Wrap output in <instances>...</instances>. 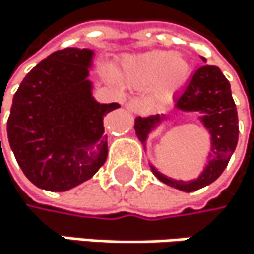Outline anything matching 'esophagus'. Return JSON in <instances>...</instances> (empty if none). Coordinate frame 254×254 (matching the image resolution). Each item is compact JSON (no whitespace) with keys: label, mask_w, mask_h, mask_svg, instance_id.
<instances>
[{"label":"esophagus","mask_w":254,"mask_h":254,"mask_svg":"<svg viewBox=\"0 0 254 254\" xmlns=\"http://www.w3.org/2000/svg\"><path fill=\"white\" fill-rule=\"evenodd\" d=\"M126 107H128V110L134 114H141L144 111V102L138 98L135 99H131L128 104H126Z\"/></svg>","instance_id":"1"}]
</instances>
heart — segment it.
<instances>
[{
    "instance_id": "1",
    "label": "heart",
    "mask_w": 254,
    "mask_h": 254,
    "mask_svg": "<svg viewBox=\"0 0 254 254\" xmlns=\"http://www.w3.org/2000/svg\"><path fill=\"white\" fill-rule=\"evenodd\" d=\"M190 62L173 51H150L126 59L122 78L129 85L152 87V98L169 104L191 76Z\"/></svg>"
}]
</instances>
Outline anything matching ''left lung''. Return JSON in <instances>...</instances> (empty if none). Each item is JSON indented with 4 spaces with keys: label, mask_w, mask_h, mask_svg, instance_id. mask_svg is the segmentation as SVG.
Returning a JSON list of instances; mask_svg holds the SVG:
<instances>
[{
    "label": "left lung",
    "mask_w": 254,
    "mask_h": 254,
    "mask_svg": "<svg viewBox=\"0 0 254 254\" xmlns=\"http://www.w3.org/2000/svg\"><path fill=\"white\" fill-rule=\"evenodd\" d=\"M202 60L206 62L203 57ZM175 110L181 113L197 114L195 120L200 122L208 131L209 152L206 164L200 175L191 181L172 179L162 175L152 162H149V167L161 182L176 190L191 192L212 184L227 167L229 159L238 143V113L232 98L229 81L217 66L206 64L194 72L185 90L175 99ZM166 120V114L135 119V134L144 150L147 149L149 135L155 132Z\"/></svg>",
    "instance_id": "1"
}]
</instances>
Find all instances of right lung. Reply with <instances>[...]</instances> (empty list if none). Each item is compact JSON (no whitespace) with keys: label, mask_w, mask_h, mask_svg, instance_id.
<instances>
[{"label":"right lung","mask_w":254,"mask_h":254,"mask_svg":"<svg viewBox=\"0 0 254 254\" xmlns=\"http://www.w3.org/2000/svg\"><path fill=\"white\" fill-rule=\"evenodd\" d=\"M95 51L88 48L54 52L24 78L13 96L8 143L24 175L42 190L75 188L107 161L104 117L120 105L95 99L88 79Z\"/></svg>","instance_id":"right-lung-1"}]
</instances>
